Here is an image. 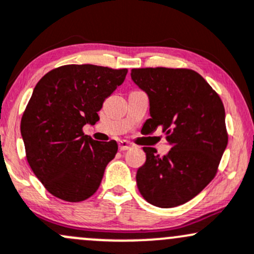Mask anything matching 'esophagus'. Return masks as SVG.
Wrapping results in <instances>:
<instances>
[{
    "label": "esophagus",
    "instance_id": "obj_1",
    "mask_svg": "<svg viewBox=\"0 0 254 254\" xmlns=\"http://www.w3.org/2000/svg\"><path fill=\"white\" fill-rule=\"evenodd\" d=\"M132 147V144L130 143L129 141H125V140H122L119 141V149L121 150H127L130 149Z\"/></svg>",
    "mask_w": 254,
    "mask_h": 254
}]
</instances>
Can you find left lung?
Masks as SVG:
<instances>
[{
  "mask_svg": "<svg viewBox=\"0 0 254 254\" xmlns=\"http://www.w3.org/2000/svg\"><path fill=\"white\" fill-rule=\"evenodd\" d=\"M131 79L148 95L147 131L163 127L171 146L164 157L143 147L146 163L136 174L138 190L161 208L186 204L213 180L227 148L221 97L193 69L132 68Z\"/></svg>",
  "mask_w": 254,
  "mask_h": 254,
  "instance_id": "obj_1",
  "label": "left lung"
}]
</instances>
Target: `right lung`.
<instances>
[{"instance_id":"add662e5","label":"right lung","mask_w":254,"mask_h":254,"mask_svg":"<svg viewBox=\"0 0 254 254\" xmlns=\"http://www.w3.org/2000/svg\"><path fill=\"white\" fill-rule=\"evenodd\" d=\"M127 73V68L65 65L36 84L20 131L27 163L52 195L78 202L99 189L118 144L93 140L83 127L99 121L102 104Z\"/></svg>"}]
</instances>
